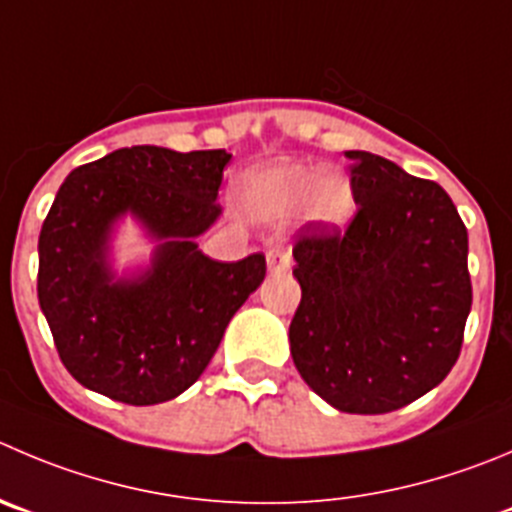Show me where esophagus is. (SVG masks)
Listing matches in <instances>:
<instances>
[{
	"label": "esophagus",
	"instance_id": "obj_1",
	"mask_svg": "<svg viewBox=\"0 0 512 512\" xmlns=\"http://www.w3.org/2000/svg\"><path fill=\"white\" fill-rule=\"evenodd\" d=\"M266 264H269L271 274H281V271L289 269V264H291L289 248H284V246H271L269 251H266Z\"/></svg>",
	"mask_w": 512,
	"mask_h": 512
}]
</instances>
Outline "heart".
Instances as JSON below:
<instances>
[{"mask_svg":"<svg viewBox=\"0 0 512 512\" xmlns=\"http://www.w3.org/2000/svg\"><path fill=\"white\" fill-rule=\"evenodd\" d=\"M248 196L253 206L271 216H289L304 201L309 218L326 226H344L354 216V193L347 180L306 165H284L256 175Z\"/></svg>","mask_w":512,"mask_h":512,"instance_id":"1","label":"heart"}]
</instances>
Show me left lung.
I'll use <instances>...</instances> for the list:
<instances>
[{
	"mask_svg": "<svg viewBox=\"0 0 512 512\" xmlns=\"http://www.w3.org/2000/svg\"><path fill=\"white\" fill-rule=\"evenodd\" d=\"M347 158L349 226L299 228L291 357L332 407L384 415L437 387L460 357L472 304L467 228L435 180L364 150Z\"/></svg>",
	"mask_w": 512,
	"mask_h": 512,
	"instance_id": "8db88e82",
	"label": "left lung"
}]
</instances>
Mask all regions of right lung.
<instances>
[{
	"mask_svg": "<svg viewBox=\"0 0 512 512\" xmlns=\"http://www.w3.org/2000/svg\"><path fill=\"white\" fill-rule=\"evenodd\" d=\"M228 160L226 150L133 145L65 178L40 231L37 296L57 354L82 387L135 407L178 397L261 286L264 253L223 264L198 251L196 238L221 213ZM125 212L161 246L143 277L113 282L106 238Z\"/></svg>",
	"mask_w": 512,
	"mask_h": 512,
	"instance_id": "1",
	"label": "right lung"
}]
</instances>
